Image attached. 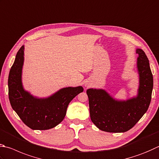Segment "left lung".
Wrapping results in <instances>:
<instances>
[{
	"mask_svg": "<svg viewBox=\"0 0 159 159\" xmlns=\"http://www.w3.org/2000/svg\"><path fill=\"white\" fill-rule=\"evenodd\" d=\"M137 66L140 76L139 95L127 101H117L102 89H89L90 116L100 130L111 133L125 132L135 125L148 111L153 89V75L145 52L137 49Z\"/></svg>",
	"mask_w": 159,
	"mask_h": 159,
	"instance_id": "obj_1",
	"label": "left lung"
}]
</instances>
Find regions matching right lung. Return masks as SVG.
Masks as SVG:
<instances>
[{
	"label": "right lung",
	"mask_w": 159,
	"mask_h": 159,
	"mask_svg": "<svg viewBox=\"0 0 159 159\" xmlns=\"http://www.w3.org/2000/svg\"><path fill=\"white\" fill-rule=\"evenodd\" d=\"M23 50L18 51L8 77L9 99L12 109L32 129L46 130L64 120L70 101L83 91L82 86L59 90L48 98L38 99L24 91L21 83Z\"/></svg>",
	"instance_id": "right-lung-1"
}]
</instances>
